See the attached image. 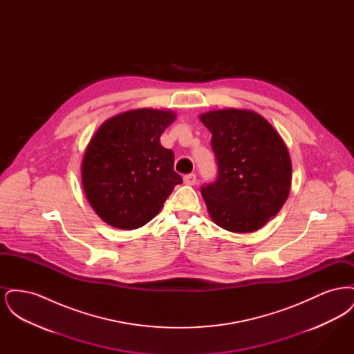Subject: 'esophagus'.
<instances>
[{
  "label": "esophagus",
  "instance_id": "obj_1",
  "mask_svg": "<svg viewBox=\"0 0 354 354\" xmlns=\"http://www.w3.org/2000/svg\"><path fill=\"white\" fill-rule=\"evenodd\" d=\"M183 180H185V183L187 185H196V175L195 174H189V175H185V178H183Z\"/></svg>",
  "mask_w": 354,
  "mask_h": 354
}]
</instances>
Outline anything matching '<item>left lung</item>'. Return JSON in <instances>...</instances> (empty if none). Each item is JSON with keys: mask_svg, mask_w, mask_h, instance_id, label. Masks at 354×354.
Listing matches in <instances>:
<instances>
[{"mask_svg": "<svg viewBox=\"0 0 354 354\" xmlns=\"http://www.w3.org/2000/svg\"><path fill=\"white\" fill-rule=\"evenodd\" d=\"M199 119L212 134L219 171L216 182L202 187L211 219L234 234L260 230L290 192L292 162L286 142L252 110H211Z\"/></svg>", "mask_w": 354, "mask_h": 354, "instance_id": "obj_1", "label": "left lung"}]
</instances>
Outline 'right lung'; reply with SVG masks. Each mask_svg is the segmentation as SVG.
<instances>
[{"mask_svg": "<svg viewBox=\"0 0 354 354\" xmlns=\"http://www.w3.org/2000/svg\"><path fill=\"white\" fill-rule=\"evenodd\" d=\"M176 119L171 110L136 109L103 122L84 151V195L95 214L119 230H136L162 209L182 176L160 135Z\"/></svg>", "mask_w": 354, "mask_h": 354, "instance_id": "add662e5", "label": "right lung"}]
</instances>
